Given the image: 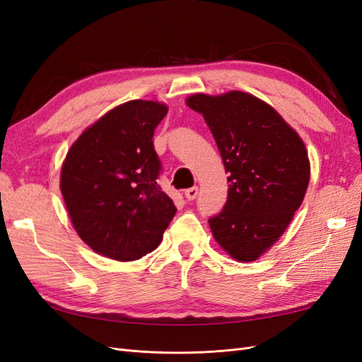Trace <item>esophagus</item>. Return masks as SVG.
<instances>
[{
	"label": "esophagus",
	"mask_w": 362,
	"mask_h": 362,
	"mask_svg": "<svg viewBox=\"0 0 362 362\" xmlns=\"http://www.w3.org/2000/svg\"><path fill=\"white\" fill-rule=\"evenodd\" d=\"M198 192H199L198 187H190V189H187V190L184 192L185 199H187V201H194L196 196H198Z\"/></svg>",
	"instance_id": "34e87169"
}]
</instances>
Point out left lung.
<instances>
[{
  "label": "left lung",
  "mask_w": 362,
  "mask_h": 362,
  "mask_svg": "<svg viewBox=\"0 0 362 362\" xmlns=\"http://www.w3.org/2000/svg\"><path fill=\"white\" fill-rule=\"evenodd\" d=\"M216 140L229 189L223 210L208 218L216 242L237 261H255L284 234L310 182L299 134L264 101L233 90L187 98Z\"/></svg>",
  "instance_id": "obj_1"
}]
</instances>
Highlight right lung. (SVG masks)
Instances as JSON below:
<instances>
[{
	"label": "right lung",
	"mask_w": 362,
	"mask_h": 362,
	"mask_svg": "<svg viewBox=\"0 0 362 362\" xmlns=\"http://www.w3.org/2000/svg\"><path fill=\"white\" fill-rule=\"evenodd\" d=\"M168 113L128 101L105 113L71 146L60 189L74 228L96 254L134 261L160 245L177 206L158 184L154 131Z\"/></svg>",
	"instance_id": "1"
}]
</instances>
